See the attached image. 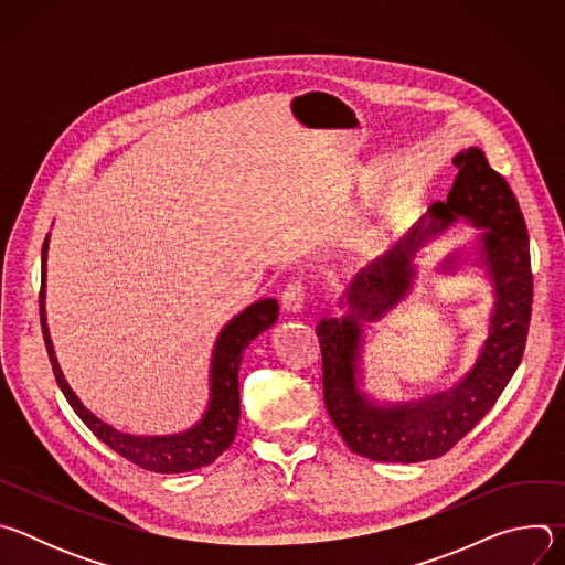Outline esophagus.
<instances>
[{
  "instance_id": "34e87169",
  "label": "esophagus",
  "mask_w": 565,
  "mask_h": 565,
  "mask_svg": "<svg viewBox=\"0 0 565 565\" xmlns=\"http://www.w3.org/2000/svg\"><path fill=\"white\" fill-rule=\"evenodd\" d=\"M303 303H306V288H303L301 281L295 279V281H290V284L284 288V292H281V306H284V310H288V312H301Z\"/></svg>"
}]
</instances>
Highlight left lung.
Listing matches in <instances>:
<instances>
[{
    "label": "left lung",
    "instance_id": "1",
    "mask_svg": "<svg viewBox=\"0 0 565 565\" xmlns=\"http://www.w3.org/2000/svg\"><path fill=\"white\" fill-rule=\"evenodd\" d=\"M454 166L458 174L447 201L434 203L388 250L353 275L338 301L342 317L317 324L329 416L351 451L377 462H420L449 451L494 407L523 358L532 270L519 201L478 147L458 153ZM458 220L479 232L437 271L452 276L460 267H476L483 273L495 299L489 335L470 371L451 387L412 401H380L363 382L367 327L413 291L415 259Z\"/></svg>",
    "mask_w": 565,
    "mask_h": 565
}]
</instances>
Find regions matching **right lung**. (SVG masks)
I'll list each match as a JSON object with an SVG mask.
<instances>
[{
  "label": "right lung",
  "mask_w": 565,
  "mask_h": 565,
  "mask_svg": "<svg viewBox=\"0 0 565 565\" xmlns=\"http://www.w3.org/2000/svg\"><path fill=\"white\" fill-rule=\"evenodd\" d=\"M49 241L46 234L42 246V290H40V319H42V333L49 351V360L53 364L55 380L71 405L94 436H98L107 447L118 451L122 458L131 460L134 465L156 471V473H183L199 467L214 462L234 440L238 427V364L244 358V351L250 347L255 338L268 331L277 317L279 303L277 299H259L248 308L234 315L227 324L218 331L212 358H210V397L207 407L201 418L177 434H127L116 429L114 425L98 418L92 409L85 407V402L77 397V393L66 382L62 366L57 362L53 340L46 324V257H49Z\"/></svg>",
  "instance_id": "1"
}]
</instances>
